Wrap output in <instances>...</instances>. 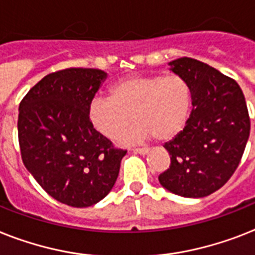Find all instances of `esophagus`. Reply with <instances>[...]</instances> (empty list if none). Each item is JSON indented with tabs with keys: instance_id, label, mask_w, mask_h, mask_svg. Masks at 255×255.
Returning <instances> with one entry per match:
<instances>
[{
	"instance_id": "1",
	"label": "esophagus",
	"mask_w": 255,
	"mask_h": 255,
	"mask_svg": "<svg viewBox=\"0 0 255 255\" xmlns=\"http://www.w3.org/2000/svg\"><path fill=\"white\" fill-rule=\"evenodd\" d=\"M134 153H138V154H141V156H145L149 153V149L148 148H136L133 149Z\"/></svg>"
}]
</instances>
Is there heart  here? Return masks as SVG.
Here are the masks:
<instances>
[{
	"label": "heart",
	"instance_id": "obj_1",
	"mask_svg": "<svg viewBox=\"0 0 255 255\" xmlns=\"http://www.w3.org/2000/svg\"><path fill=\"white\" fill-rule=\"evenodd\" d=\"M110 97H95L88 107V119L95 131L114 140L134 122L121 138L137 144L156 137L174 140L183 132L192 111V92L177 74H131L110 86Z\"/></svg>",
	"mask_w": 255,
	"mask_h": 255
}]
</instances>
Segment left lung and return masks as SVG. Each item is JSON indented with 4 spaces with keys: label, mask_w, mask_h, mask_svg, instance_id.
<instances>
[{
    "label": "left lung",
    "mask_w": 255,
    "mask_h": 255,
    "mask_svg": "<svg viewBox=\"0 0 255 255\" xmlns=\"http://www.w3.org/2000/svg\"><path fill=\"white\" fill-rule=\"evenodd\" d=\"M169 65L190 85L192 111L183 132L163 145L171 162L158 181L175 195L203 198L223 187L241 161L250 133L245 97L235 80L199 60Z\"/></svg>",
    "instance_id": "left-lung-1"
}]
</instances>
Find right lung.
<instances>
[{
	"label": "right lung",
	"mask_w": 255,
	"mask_h": 255,
	"mask_svg": "<svg viewBox=\"0 0 255 255\" xmlns=\"http://www.w3.org/2000/svg\"><path fill=\"white\" fill-rule=\"evenodd\" d=\"M106 72L68 68L41 78L19 105L22 160L47 194L70 207L94 206L113 190L127 150L114 148L88 119Z\"/></svg>",
	"instance_id": "right-lung-1"
}]
</instances>
